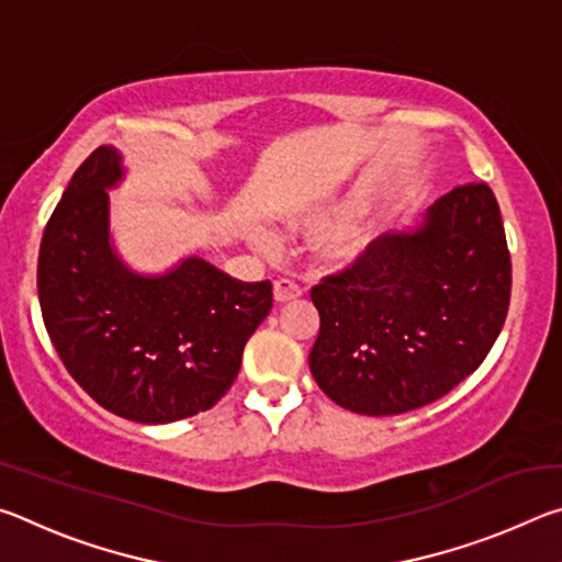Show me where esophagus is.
<instances>
[{"label": "esophagus", "instance_id": "34e87169", "mask_svg": "<svg viewBox=\"0 0 562 562\" xmlns=\"http://www.w3.org/2000/svg\"><path fill=\"white\" fill-rule=\"evenodd\" d=\"M272 294H274V302H290V300H297L302 297V288L297 282L292 280H274V288H272Z\"/></svg>", "mask_w": 562, "mask_h": 562}]
</instances>
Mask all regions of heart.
<instances>
[{"label":"heart","instance_id":"heart-1","mask_svg":"<svg viewBox=\"0 0 562 562\" xmlns=\"http://www.w3.org/2000/svg\"><path fill=\"white\" fill-rule=\"evenodd\" d=\"M304 225L322 227V225H325V221H310ZM258 243L262 247H270L268 237H258ZM369 245H372V233H369V231H351V233L339 235L337 240L329 245V255H331V260H337V262H357L359 258H364Z\"/></svg>","mask_w":562,"mask_h":562}]
</instances>
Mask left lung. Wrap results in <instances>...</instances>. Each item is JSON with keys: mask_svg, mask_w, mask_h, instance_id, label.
<instances>
[{"mask_svg": "<svg viewBox=\"0 0 562 562\" xmlns=\"http://www.w3.org/2000/svg\"><path fill=\"white\" fill-rule=\"evenodd\" d=\"M310 369L331 402L367 416L422 408L473 374L510 304V252L486 183L456 186L416 231L386 233L310 292Z\"/></svg>", "mask_w": 562, "mask_h": 562, "instance_id": "left-lung-1", "label": "left lung"}]
</instances>
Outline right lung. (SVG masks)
I'll return each instance as SVG.
<instances>
[{"label": "right lung", "instance_id": "obj_1", "mask_svg": "<svg viewBox=\"0 0 562 562\" xmlns=\"http://www.w3.org/2000/svg\"><path fill=\"white\" fill-rule=\"evenodd\" d=\"M116 148L76 168L40 247L42 317L76 384L111 414L170 424L215 406L272 310V282H240L201 258L156 278L131 272L109 243Z\"/></svg>", "mask_w": 562, "mask_h": 562}]
</instances>
